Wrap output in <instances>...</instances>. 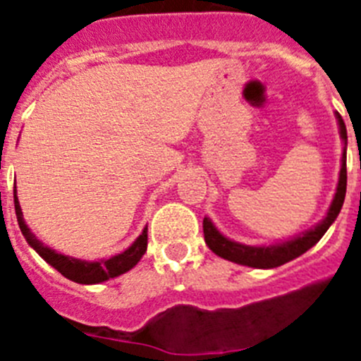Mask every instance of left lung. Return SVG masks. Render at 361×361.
Here are the masks:
<instances>
[{"instance_id": "8db88e82", "label": "left lung", "mask_w": 361, "mask_h": 361, "mask_svg": "<svg viewBox=\"0 0 361 361\" xmlns=\"http://www.w3.org/2000/svg\"><path fill=\"white\" fill-rule=\"evenodd\" d=\"M338 121V130H340V137L343 141V153H342V166H340V177H338L336 193L333 197V202L329 204V209L325 213L324 219L318 222L317 226H312L307 231L300 233L296 237L288 238V240H280L275 244H264V245H247L242 242L228 238L224 233H220L219 228L213 224V220L209 216H204L202 228H204V240L208 244L209 250L220 258L229 260V262L240 264V266L257 267V269H273V267L283 266V264L291 262L300 255H304L309 251L312 245L317 244L325 231L331 228L334 220H336L338 213L342 209L343 200H345V190H347V168H345V149H347V130L345 123H343L340 114H334Z\"/></svg>"}]
</instances>
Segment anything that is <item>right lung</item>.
Returning <instances> with one entry per match:
<instances>
[{
	"instance_id": "1",
	"label": "right lung",
	"mask_w": 361,
	"mask_h": 361,
	"mask_svg": "<svg viewBox=\"0 0 361 361\" xmlns=\"http://www.w3.org/2000/svg\"><path fill=\"white\" fill-rule=\"evenodd\" d=\"M14 206H16V216H18V224L21 233H23L25 240L28 242L32 250L36 251L44 262H49L54 269H57L65 279L72 280V282L78 283H101L106 282L110 279H116V276L123 275L126 271L132 269L133 266H137V262L141 260L142 255L146 253V247H148V226L142 229V233L133 240V244L130 247L123 251V253H117L110 258H101V260H81V258H73L68 255L57 253L56 250L44 245L39 238L30 231V228L27 226L23 219V212H21V206H19L18 195H16L14 190Z\"/></svg>"
}]
</instances>
